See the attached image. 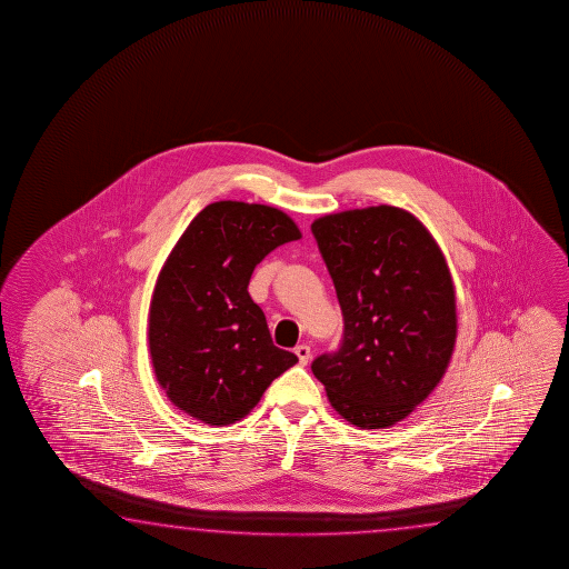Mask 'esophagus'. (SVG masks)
<instances>
[{
  "label": "esophagus",
  "mask_w": 569,
  "mask_h": 569,
  "mask_svg": "<svg viewBox=\"0 0 569 569\" xmlns=\"http://www.w3.org/2000/svg\"><path fill=\"white\" fill-rule=\"evenodd\" d=\"M295 355L299 357L300 365H309L312 350H310V347H307V345H299V347L295 348Z\"/></svg>",
  "instance_id": "1"
}]
</instances>
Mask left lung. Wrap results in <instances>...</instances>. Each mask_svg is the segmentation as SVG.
Returning <instances> with one entry per match:
<instances>
[{"label": "left lung", "mask_w": 569, "mask_h": 569, "mask_svg": "<svg viewBox=\"0 0 569 569\" xmlns=\"http://www.w3.org/2000/svg\"><path fill=\"white\" fill-rule=\"evenodd\" d=\"M310 231L345 320L312 375L348 422L388 428L425 402L452 357L450 270L425 224L388 204L327 214Z\"/></svg>", "instance_id": "left-lung-1"}]
</instances>
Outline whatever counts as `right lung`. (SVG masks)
<instances>
[{
    "label": "right lung",
    "instance_id": "obj_1",
    "mask_svg": "<svg viewBox=\"0 0 569 569\" xmlns=\"http://www.w3.org/2000/svg\"><path fill=\"white\" fill-rule=\"evenodd\" d=\"M297 239V224L279 209L211 202L159 272L149 312L154 375L171 402L204 425H234L299 362L272 345L247 290L260 260Z\"/></svg>",
    "mask_w": 569,
    "mask_h": 569
}]
</instances>
